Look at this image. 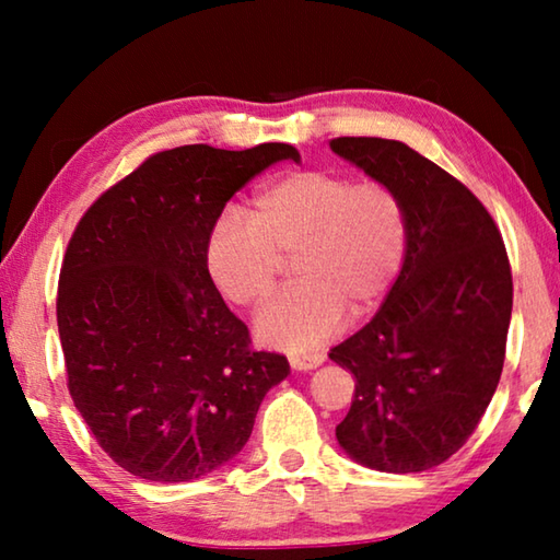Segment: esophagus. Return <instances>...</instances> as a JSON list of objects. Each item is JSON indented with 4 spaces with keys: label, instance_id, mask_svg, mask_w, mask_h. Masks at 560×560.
<instances>
[{
    "label": "esophagus",
    "instance_id": "34e87169",
    "mask_svg": "<svg viewBox=\"0 0 560 560\" xmlns=\"http://www.w3.org/2000/svg\"><path fill=\"white\" fill-rule=\"evenodd\" d=\"M289 363L293 371H314L320 363H324V355L320 353H301V355H289Z\"/></svg>",
    "mask_w": 560,
    "mask_h": 560
}]
</instances>
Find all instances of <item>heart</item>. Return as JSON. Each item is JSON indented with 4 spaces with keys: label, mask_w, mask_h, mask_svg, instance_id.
<instances>
[{
    "label": "heart",
    "mask_w": 560,
    "mask_h": 560,
    "mask_svg": "<svg viewBox=\"0 0 560 560\" xmlns=\"http://www.w3.org/2000/svg\"><path fill=\"white\" fill-rule=\"evenodd\" d=\"M407 212L381 179L353 183L336 170H291L252 195L246 220L224 212L205 244L207 271L226 299L257 308L293 264L296 283L257 318L264 343L303 350L346 318L371 314L400 273Z\"/></svg>",
    "instance_id": "obj_1"
}]
</instances>
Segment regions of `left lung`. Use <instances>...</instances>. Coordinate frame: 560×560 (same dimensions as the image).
Here are the masks:
<instances>
[{
  "label": "left lung",
  "instance_id": "left-lung-1",
  "mask_svg": "<svg viewBox=\"0 0 560 560\" xmlns=\"http://www.w3.org/2000/svg\"><path fill=\"white\" fill-rule=\"evenodd\" d=\"M330 150L390 185L407 212V254L371 324L330 348L355 375L336 438L381 471L447 462L477 430L506 355L514 283L501 232L447 170L385 138H334Z\"/></svg>",
  "mask_w": 560,
  "mask_h": 560
}]
</instances>
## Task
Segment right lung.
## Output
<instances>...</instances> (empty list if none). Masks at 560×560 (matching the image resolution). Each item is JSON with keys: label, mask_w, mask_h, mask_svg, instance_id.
I'll return each instance as SVG.
<instances>
[{"label": "right lung", "mask_w": 560, "mask_h": 560, "mask_svg": "<svg viewBox=\"0 0 560 560\" xmlns=\"http://www.w3.org/2000/svg\"><path fill=\"white\" fill-rule=\"evenodd\" d=\"M287 158L299 163V150H160L75 224L56 296L66 385L101 450L140 479L222 467L289 375L281 353L252 348L205 261L232 195Z\"/></svg>", "instance_id": "1"}]
</instances>
